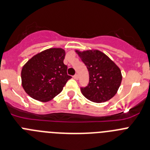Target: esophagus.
<instances>
[{
    "mask_svg": "<svg viewBox=\"0 0 150 150\" xmlns=\"http://www.w3.org/2000/svg\"><path fill=\"white\" fill-rule=\"evenodd\" d=\"M74 78H75V80H78V75H77V74H75V75H74Z\"/></svg>",
    "mask_w": 150,
    "mask_h": 150,
    "instance_id": "34e87169",
    "label": "esophagus"
}]
</instances>
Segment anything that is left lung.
I'll return each mask as SVG.
<instances>
[{
  "mask_svg": "<svg viewBox=\"0 0 150 150\" xmlns=\"http://www.w3.org/2000/svg\"><path fill=\"white\" fill-rule=\"evenodd\" d=\"M87 66L90 81L81 91L91 102L101 103L110 100L117 93L122 81L118 67L107 55L98 50L75 51Z\"/></svg>",
  "mask_w": 150,
  "mask_h": 150,
  "instance_id": "8db88e82",
  "label": "left lung"
}]
</instances>
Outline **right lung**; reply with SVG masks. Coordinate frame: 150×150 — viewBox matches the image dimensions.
Instances as JSON below:
<instances>
[{"label":"right lung","mask_w":150,"mask_h":150,"mask_svg":"<svg viewBox=\"0 0 150 150\" xmlns=\"http://www.w3.org/2000/svg\"><path fill=\"white\" fill-rule=\"evenodd\" d=\"M63 48L46 49L30 59L21 69V85L27 93L40 102H48L63 90L67 81V66Z\"/></svg>","instance_id":"obj_1"}]
</instances>
